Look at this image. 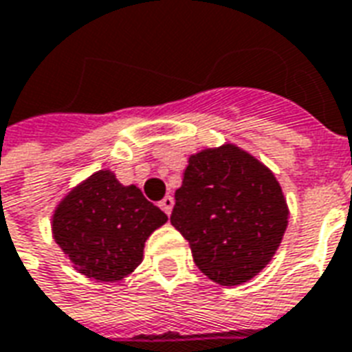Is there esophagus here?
<instances>
[{"label":"esophagus","mask_w":352,"mask_h":352,"mask_svg":"<svg viewBox=\"0 0 352 352\" xmlns=\"http://www.w3.org/2000/svg\"><path fill=\"white\" fill-rule=\"evenodd\" d=\"M159 206H161V210H163L166 215H170V212H173V206H174V199L170 197V195H166V197H163V201L159 202Z\"/></svg>","instance_id":"obj_1"}]
</instances>
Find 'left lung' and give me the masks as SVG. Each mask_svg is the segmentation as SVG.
<instances>
[{"label":"left lung","mask_w":352,"mask_h":352,"mask_svg":"<svg viewBox=\"0 0 352 352\" xmlns=\"http://www.w3.org/2000/svg\"><path fill=\"white\" fill-rule=\"evenodd\" d=\"M174 199L170 223L191 245L195 264L227 287L270 263L289 223L276 176L234 144L191 155Z\"/></svg>","instance_id":"8db88e82"}]
</instances>
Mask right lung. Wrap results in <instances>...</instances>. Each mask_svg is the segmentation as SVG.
I'll list each match as a JSON object with an SVG mask.
<instances>
[{
	"label": "right lung",
	"instance_id": "obj_1",
	"mask_svg": "<svg viewBox=\"0 0 352 352\" xmlns=\"http://www.w3.org/2000/svg\"><path fill=\"white\" fill-rule=\"evenodd\" d=\"M137 186L99 170L58 204L54 240L74 268L97 281H120L142 263L148 236L166 223Z\"/></svg>",
	"mask_w": 352,
	"mask_h": 352
}]
</instances>
